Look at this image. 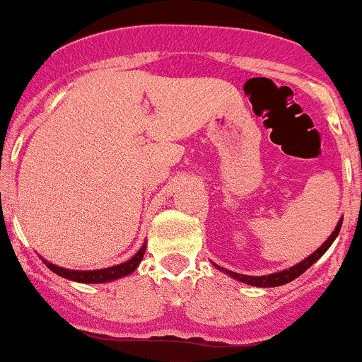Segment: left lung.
Instances as JSON below:
<instances>
[{
	"mask_svg": "<svg viewBox=\"0 0 362 362\" xmlns=\"http://www.w3.org/2000/svg\"><path fill=\"white\" fill-rule=\"evenodd\" d=\"M341 222H343V217L339 218L337 228H334V231L331 233L329 238L326 240V242L322 243V245L319 247L313 254H310L308 257H305L303 261H299L298 264L291 266V268L287 269H282V272H276V273H269V275H261V276H252V275H242V273H236V272H231V269H226L222 268V266H217L215 262H211V264L215 266V268L218 269V272L226 273V275H229L231 279L238 280V282H243L247 284V286H254V287H279V286H286V284L293 282L294 279H298L299 275H303V273L306 272V269L310 268V266L313 264V262L319 261L320 257H322L324 254H326V250L329 249L331 245H333V242L337 240L339 229H341Z\"/></svg>",
	"mask_w": 362,
	"mask_h": 362,
	"instance_id": "8db88e82",
	"label": "left lung"
}]
</instances>
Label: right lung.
<instances>
[{
	"mask_svg": "<svg viewBox=\"0 0 362 362\" xmlns=\"http://www.w3.org/2000/svg\"><path fill=\"white\" fill-rule=\"evenodd\" d=\"M145 249L147 245L144 243L140 250L126 262H120L117 266H110V268H103V269H68V268H61V266L52 264V262L45 261L42 257V261L45 262L47 268L50 272H54L56 275L63 276V279L71 280V282H78V284H107V282H113V280H119L122 276L131 275L134 269L138 268V264L141 262L145 255Z\"/></svg>",
	"mask_w": 362,
	"mask_h": 362,
	"instance_id": "obj_1",
	"label": "right lung"
}]
</instances>
